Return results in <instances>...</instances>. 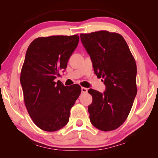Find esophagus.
<instances>
[{"mask_svg": "<svg viewBox=\"0 0 158 158\" xmlns=\"http://www.w3.org/2000/svg\"><path fill=\"white\" fill-rule=\"evenodd\" d=\"M81 91H82V93H83V94H85V93L88 92V88L82 87L81 88Z\"/></svg>", "mask_w": 158, "mask_h": 158, "instance_id": "34e87169", "label": "esophagus"}]
</instances>
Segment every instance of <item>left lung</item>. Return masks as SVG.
Instances as JSON below:
<instances>
[{
    "mask_svg": "<svg viewBox=\"0 0 158 158\" xmlns=\"http://www.w3.org/2000/svg\"><path fill=\"white\" fill-rule=\"evenodd\" d=\"M81 42L92 60L94 73L104 82L105 92L94 89L88 106L89 118L103 131L117 129L128 117L137 95V65L121 34L108 31L81 34Z\"/></svg>",
    "mask_w": 158,
    "mask_h": 158,
    "instance_id": "1",
    "label": "left lung"
}]
</instances>
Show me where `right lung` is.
I'll list each match as a JSON object with an SVG mask.
<instances>
[{
  "instance_id": "right-lung-1",
  "label": "right lung",
  "mask_w": 158,
  "mask_h": 158,
  "mask_svg": "<svg viewBox=\"0 0 158 158\" xmlns=\"http://www.w3.org/2000/svg\"><path fill=\"white\" fill-rule=\"evenodd\" d=\"M78 42L77 34L42 36L28 47L20 81L28 113L42 130L55 131L65 126L81 94L79 85L64 86L55 81L60 71L66 69Z\"/></svg>"
}]
</instances>
